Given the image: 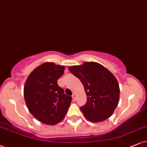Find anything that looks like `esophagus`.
<instances>
[{
  "instance_id": "1",
  "label": "esophagus",
  "mask_w": 147,
  "mask_h": 147,
  "mask_svg": "<svg viewBox=\"0 0 147 147\" xmlns=\"http://www.w3.org/2000/svg\"><path fill=\"white\" fill-rule=\"evenodd\" d=\"M72 99H73L74 101L76 100V97H77V96H76L75 94H73V95H72Z\"/></svg>"
}]
</instances>
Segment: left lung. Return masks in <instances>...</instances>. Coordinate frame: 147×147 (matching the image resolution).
Wrapping results in <instances>:
<instances>
[{"mask_svg": "<svg viewBox=\"0 0 147 147\" xmlns=\"http://www.w3.org/2000/svg\"><path fill=\"white\" fill-rule=\"evenodd\" d=\"M68 70L84 86L87 103L80 107L84 116L92 122H103L113 114L119 103L120 87L116 78L101 64L87 62Z\"/></svg>", "mask_w": 147, "mask_h": 147, "instance_id": "1", "label": "left lung"}]
</instances>
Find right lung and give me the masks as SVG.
Here are the masks:
<instances>
[{"instance_id": "right-lung-1", "label": "right lung", "mask_w": 147, "mask_h": 147, "mask_svg": "<svg viewBox=\"0 0 147 147\" xmlns=\"http://www.w3.org/2000/svg\"><path fill=\"white\" fill-rule=\"evenodd\" d=\"M65 67L53 62H44L35 68L25 83L23 95L27 108L34 118L48 125L63 120L72 101L58 85L57 80Z\"/></svg>"}]
</instances>
